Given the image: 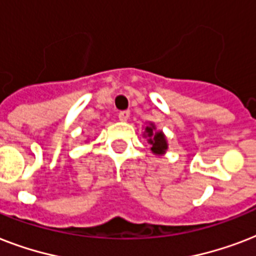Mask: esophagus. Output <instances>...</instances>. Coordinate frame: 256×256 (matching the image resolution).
Instances as JSON below:
<instances>
[{"instance_id":"obj_1","label":"esophagus","mask_w":256,"mask_h":256,"mask_svg":"<svg viewBox=\"0 0 256 256\" xmlns=\"http://www.w3.org/2000/svg\"><path fill=\"white\" fill-rule=\"evenodd\" d=\"M118 118H120V120H122V122H126V120L130 118V112H128V110L120 112V114H118Z\"/></svg>"}]
</instances>
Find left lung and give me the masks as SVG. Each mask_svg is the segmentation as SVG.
<instances>
[{"label": "left lung", "instance_id": "8db88e82", "mask_svg": "<svg viewBox=\"0 0 256 256\" xmlns=\"http://www.w3.org/2000/svg\"><path fill=\"white\" fill-rule=\"evenodd\" d=\"M144 136L148 140V144L152 146L150 150H152L154 156H162L166 154L168 148V140H166V136H164L162 130H156V124L148 122V124H146Z\"/></svg>", "mask_w": 256, "mask_h": 256}]
</instances>
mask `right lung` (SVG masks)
<instances>
[{
  "label": "right lung",
  "instance_id": "add662e5",
  "mask_svg": "<svg viewBox=\"0 0 256 256\" xmlns=\"http://www.w3.org/2000/svg\"><path fill=\"white\" fill-rule=\"evenodd\" d=\"M85 142H86V140H85Z\"/></svg>",
  "mask_w": 256,
  "mask_h": 256
}]
</instances>
